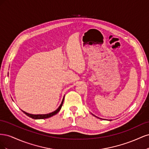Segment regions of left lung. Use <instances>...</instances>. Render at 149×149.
<instances>
[{
    "mask_svg": "<svg viewBox=\"0 0 149 149\" xmlns=\"http://www.w3.org/2000/svg\"><path fill=\"white\" fill-rule=\"evenodd\" d=\"M93 115L94 116H95V117H96V118H99V119H101V118H98V117H97V116H94V114H93ZM110 120V121H111V120H111V119H110V120Z\"/></svg>",
    "mask_w": 149,
    "mask_h": 149,
    "instance_id": "1",
    "label": "left lung"
}]
</instances>
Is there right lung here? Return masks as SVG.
I'll return each instance as SVG.
<instances>
[{
	"label": "right lung",
	"mask_w": 149,
	"mask_h": 149,
	"mask_svg": "<svg viewBox=\"0 0 149 149\" xmlns=\"http://www.w3.org/2000/svg\"><path fill=\"white\" fill-rule=\"evenodd\" d=\"M64 97H65V96L63 97V99L61 104L60 105L59 107H58V109L56 110H55V111L50 112V113L46 114H31L27 113V112H26L22 111H22H23L24 113H25L26 116L30 117V118H31L35 119H47V118H50V117L56 114L58 112L60 111V109H61L63 103V101H64Z\"/></svg>",
	"instance_id": "add662e5"
}]
</instances>
